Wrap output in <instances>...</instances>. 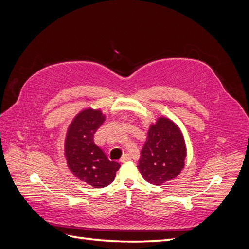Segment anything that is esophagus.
Here are the masks:
<instances>
[{"mask_svg":"<svg viewBox=\"0 0 249 249\" xmlns=\"http://www.w3.org/2000/svg\"><path fill=\"white\" fill-rule=\"evenodd\" d=\"M130 160H131V156H130L129 154H124V155L122 157V159H120V162H122V163H125V162L130 161Z\"/></svg>","mask_w":249,"mask_h":249,"instance_id":"1","label":"esophagus"}]
</instances>
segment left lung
<instances>
[{
  "mask_svg": "<svg viewBox=\"0 0 249 249\" xmlns=\"http://www.w3.org/2000/svg\"><path fill=\"white\" fill-rule=\"evenodd\" d=\"M138 169L146 182L160 186L178 177L185 166L187 149L179 127L167 117L152 124L141 150Z\"/></svg>",
  "mask_w": 249,
  "mask_h": 249,
  "instance_id": "1",
  "label": "left lung"
}]
</instances>
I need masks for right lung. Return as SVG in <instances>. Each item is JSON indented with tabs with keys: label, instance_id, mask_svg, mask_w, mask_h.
<instances>
[{
	"label": "right lung",
	"instance_id": "right-lung-1",
	"mask_svg": "<svg viewBox=\"0 0 249 249\" xmlns=\"http://www.w3.org/2000/svg\"><path fill=\"white\" fill-rule=\"evenodd\" d=\"M105 118L101 110H82L67 129L64 142V155L70 170L93 188L110 185L120 167L117 162L110 161L93 141L94 134Z\"/></svg>",
	"mask_w": 249,
	"mask_h": 249
}]
</instances>
